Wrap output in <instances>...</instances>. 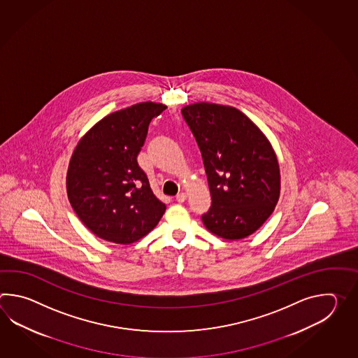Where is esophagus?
<instances>
[{
	"mask_svg": "<svg viewBox=\"0 0 358 358\" xmlns=\"http://www.w3.org/2000/svg\"><path fill=\"white\" fill-rule=\"evenodd\" d=\"M185 199H187V194L185 193H179L176 197V202H179V203H182Z\"/></svg>",
	"mask_w": 358,
	"mask_h": 358,
	"instance_id": "1",
	"label": "esophagus"
}]
</instances>
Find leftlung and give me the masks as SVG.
I'll return each instance as SVG.
<instances>
[{"label": "left lung", "instance_id": "obj_1", "mask_svg": "<svg viewBox=\"0 0 358 358\" xmlns=\"http://www.w3.org/2000/svg\"><path fill=\"white\" fill-rule=\"evenodd\" d=\"M182 115L203 159L211 207L208 231L229 241L253 234L280 196V169L266 136L236 107L197 102Z\"/></svg>", "mask_w": 358, "mask_h": 358}]
</instances>
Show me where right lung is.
<instances>
[{"label": "right lung", "mask_w": 358, "mask_h": 358, "mask_svg": "<svg viewBox=\"0 0 358 358\" xmlns=\"http://www.w3.org/2000/svg\"><path fill=\"white\" fill-rule=\"evenodd\" d=\"M165 108L148 101L107 115L80 138L71 155L66 174L70 205L103 241L134 243L166 210L137 161L150 122Z\"/></svg>", "instance_id": "1"}]
</instances>
